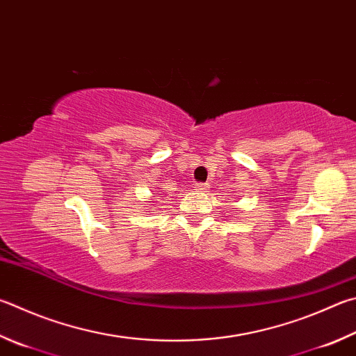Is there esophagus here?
Segmentation results:
<instances>
[{"label": "esophagus", "instance_id": "34e87169", "mask_svg": "<svg viewBox=\"0 0 356 356\" xmlns=\"http://www.w3.org/2000/svg\"><path fill=\"white\" fill-rule=\"evenodd\" d=\"M195 190H196V191H202V193H205L207 190H209V185H207V184H204V182H199V184H195Z\"/></svg>", "mask_w": 356, "mask_h": 356}]
</instances>
